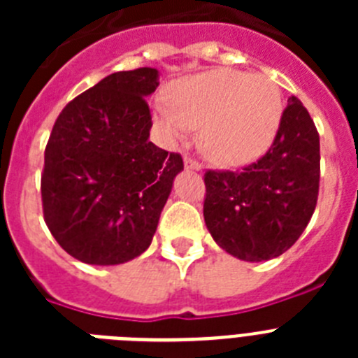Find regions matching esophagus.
Listing matches in <instances>:
<instances>
[{
  "mask_svg": "<svg viewBox=\"0 0 358 358\" xmlns=\"http://www.w3.org/2000/svg\"><path fill=\"white\" fill-rule=\"evenodd\" d=\"M185 169L186 170H195V172H201L202 166L197 163V161L192 159V157H185Z\"/></svg>",
  "mask_w": 358,
  "mask_h": 358,
  "instance_id": "esophagus-1",
  "label": "esophagus"
}]
</instances>
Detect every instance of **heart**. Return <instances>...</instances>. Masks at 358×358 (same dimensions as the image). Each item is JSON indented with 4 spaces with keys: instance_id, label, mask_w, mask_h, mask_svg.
I'll list each match as a JSON object with an SVG mask.
<instances>
[{
    "instance_id": "1",
    "label": "heart",
    "mask_w": 358,
    "mask_h": 358,
    "mask_svg": "<svg viewBox=\"0 0 358 358\" xmlns=\"http://www.w3.org/2000/svg\"><path fill=\"white\" fill-rule=\"evenodd\" d=\"M283 116L278 85L260 75L210 69L177 80L170 100L154 106V120L170 141L201 129L202 156L218 166H243L271 147Z\"/></svg>"
}]
</instances>
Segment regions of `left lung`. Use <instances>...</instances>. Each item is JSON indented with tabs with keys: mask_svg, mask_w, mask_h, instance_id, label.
Instances as JSON below:
<instances>
[{
	"mask_svg": "<svg viewBox=\"0 0 358 358\" xmlns=\"http://www.w3.org/2000/svg\"><path fill=\"white\" fill-rule=\"evenodd\" d=\"M319 161L317 129L290 96L262 159L242 172L204 176V222L218 248L243 262L273 260L292 248L317 204Z\"/></svg>",
	"mask_w": 358,
	"mask_h": 358,
	"instance_id": "obj_1",
	"label": "left lung"
}]
</instances>
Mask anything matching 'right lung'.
Here are the masks:
<instances>
[{"label": "right lung", "mask_w": 358, "mask_h": 358, "mask_svg": "<svg viewBox=\"0 0 358 358\" xmlns=\"http://www.w3.org/2000/svg\"><path fill=\"white\" fill-rule=\"evenodd\" d=\"M156 68L102 78L62 109L46 152L41 194L46 226L73 258L120 265L145 252L182 170L179 154L148 140L145 98Z\"/></svg>", "instance_id": "1"}]
</instances>
